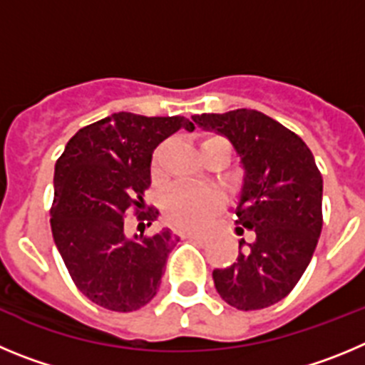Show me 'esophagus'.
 <instances>
[{
	"instance_id": "34e87169",
	"label": "esophagus",
	"mask_w": 365,
	"mask_h": 365,
	"mask_svg": "<svg viewBox=\"0 0 365 365\" xmlns=\"http://www.w3.org/2000/svg\"><path fill=\"white\" fill-rule=\"evenodd\" d=\"M185 238H190V240H198V242H205L207 240V235H203V232H187V235H183Z\"/></svg>"
}]
</instances>
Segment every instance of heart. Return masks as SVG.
Returning a JSON list of instances; mask_svg holds the SVG:
<instances>
[{
	"label": "heart",
	"mask_w": 365,
	"mask_h": 365,
	"mask_svg": "<svg viewBox=\"0 0 365 365\" xmlns=\"http://www.w3.org/2000/svg\"><path fill=\"white\" fill-rule=\"evenodd\" d=\"M212 147H222L227 150L231 158V143L222 136L207 138L202 143V154L207 153ZM154 175L160 173V153H156V158L153 163ZM222 207V196L215 189H203V187H189L178 185L170 190L163 200V212L165 220L178 229H189V231H200L211 222L212 216L218 212Z\"/></svg>",
	"instance_id": "obj_1"
}]
</instances>
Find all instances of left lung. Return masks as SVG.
I'll return each instance as SVG.
<instances>
[{
    "label": "left lung",
    "instance_id": "1",
    "mask_svg": "<svg viewBox=\"0 0 365 365\" xmlns=\"http://www.w3.org/2000/svg\"><path fill=\"white\" fill-rule=\"evenodd\" d=\"M192 120L227 136L240 154L245 178L236 223L255 231L247 252L212 271L215 287L236 309H264L293 291L313 258L324 223L320 170L304 140L264 113L236 109Z\"/></svg>",
    "mask_w": 365,
    "mask_h": 365
}]
</instances>
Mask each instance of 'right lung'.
<instances>
[{
  "label": "right lung",
  "instance_id": "obj_1",
  "mask_svg": "<svg viewBox=\"0 0 365 365\" xmlns=\"http://www.w3.org/2000/svg\"><path fill=\"white\" fill-rule=\"evenodd\" d=\"M195 129L183 116L116 113L78 130L56 162L51 227L72 282L100 307L129 313L158 293L178 236L162 229L129 238L125 218L150 225L145 211L154 149L176 130ZM145 229V225H143Z\"/></svg>",
  "mask_w": 365,
  "mask_h": 365
}]
</instances>
